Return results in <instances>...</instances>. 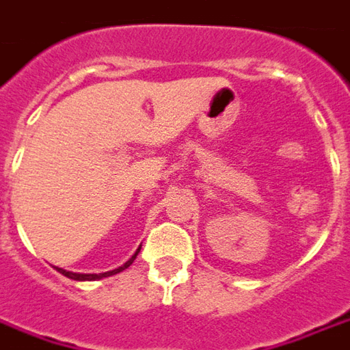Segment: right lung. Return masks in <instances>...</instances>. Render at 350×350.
I'll return each instance as SVG.
<instances>
[{
    "instance_id": "obj_1",
    "label": "right lung",
    "mask_w": 350,
    "mask_h": 350,
    "mask_svg": "<svg viewBox=\"0 0 350 350\" xmlns=\"http://www.w3.org/2000/svg\"><path fill=\"white\" fill-rule=\"evenodd\" d=\"M138 252H140V248L136 250V254H134L131 260L126 261L124 265H121V267L113 269V271H106V273H98V275H85V273H72V271H66V269H60V267H55L58 273H62L64 277L72 278V280H100V278H106V277H111V275H116V273H121V271H124V269L129 267V265H133V261L136 260V256H138Z\"/></svg>"
}]
</instances>
